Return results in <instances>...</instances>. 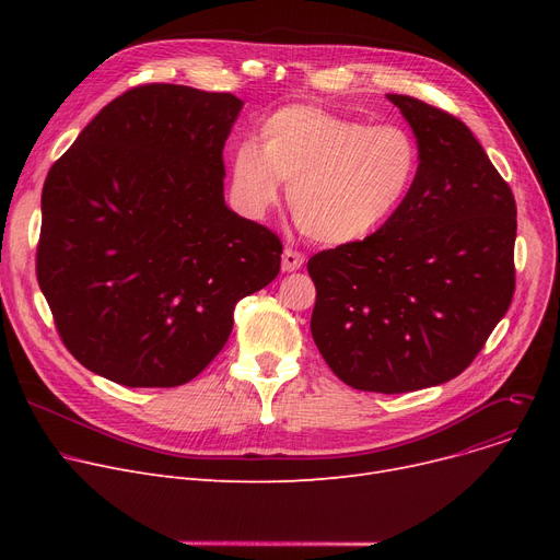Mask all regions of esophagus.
<instances>
[{
    "mask_svg": "<svg viewBox=\"0 0 560 560\" xmlns=\"http://www.w3.org/2000/svg\"><path fill=\"white\" fill-rule=\"evenodd\" d=\"M302 265H304V254L290 249V247L283 249V254H281V270L283 272H298Z\"/></svg>",
    "mask_w": 560,
    "mask_h": 560,
    "instance_id": "esophagus-1",
    "label": "esophagus"
}]
</instances>
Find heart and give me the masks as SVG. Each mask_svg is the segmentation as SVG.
Returning <instances> with one entry per match:
<instances>
[{"label":"heart","instance_id":"1","mask_svg":"<svg viewBox=\"0 0 560 560\" xmlns=\"http://www.w3.org/2000/svg\"><path fill=\"white\" fill-rule=\"evenodd\" d=\"M258 140L229 154V190L252 220L290 184V209L311 241L357 245L404 209L420 172V144L399 125H368L317 104H288L260 122Z\"/></svg>","mask_w":560,"mask_h":560}]
</instances>
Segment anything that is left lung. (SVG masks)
I'll return each mask as SVG.
<instances>
[{
  "label": "left lung",
  "instance_id": "8db88e82",
  "mask_svg": "<svg viewBox=\"0 0 560 560\" xmlns=\"http://www.w3.org/2000/svg\"><path fill=\"white\" fill-rule=\"evenodd\" d=\"M420 144L404 209L372 238L308 260L311 334L347 386L410 393L458 376L511 306L517 209L454 115L388 95Z\"/></svg>",
  "mask_w": 560,
  "mask_h": 560
}]
</instances>
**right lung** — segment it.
Listing matches in <instances>:
<instances>
[{
  "label": "right lung",
  "mask_w": 560,
  "mask_h": 560,
  "mask_svg": "<svg viewBox=\"0 0 560 560\" xmlns=\"http://www.w3.org/2000/svg\"><path fill=\"white\" fill-rule=\"evenodd\" d=\"M243 102L150 83L104 106L43 186L38 283L91 372L129 388L188 384L233 308L275 281L277 235L224 201V142Z\"/></svg>",
  "instance_id": "right-lung-1"
}]
</instances>
